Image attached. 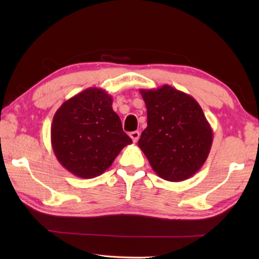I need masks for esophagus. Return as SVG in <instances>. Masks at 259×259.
<instances>
[{
    "mask_svg": "<svg viewBox=\"0 0 259 259\" xmlns=\"http://www.w3.org/2000/svg\"><path fill=\"white\" fill-rule=\"evenodd\" d=\"M130 138L133 139L134 142H137L138 141V139L140 138V133L139 131H133V133H130Z\"/></svg>",
    "mask_w": 259,
    "mask_h": 259,
    "instance_id": "esophagus-1",
    "label": "esophagus"
}]
</instances>
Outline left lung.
<instances>
[{
	"mask_svg": "<svg viewBox=\"0 0 259 259\" xmlns=\"http://www.w3.org/2000/svg\"><path fill=\"white\" fill-rule=\"evenodd\" d=\"M140 93L148 125L138 146L153 171L174 183L192 177L207 160L213 137L199 103L167 84Z\"/></svg>",
	"mask_w": 259,
	"mask_h": 259,
	"instance_id": "obj_1",
	"label": "left lung"
}]
</instances>
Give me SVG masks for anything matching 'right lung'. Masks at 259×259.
<instances>
[{"label": "right lung", "instance_id": "add662e5", "mask_svg": "<svg viewBox=\"0 0 259 259\" xmlns=\"http://www.w3.org/2000/svg\"><path fill=\"white\" fill-rule=\"evenodd\" d=\"M133 144L112 109V98L88 88L64 101L53 117L51 145L62 166L79 178L100 176Z\"/></svg>", "mask_w": 259, "mask_h": 259}]
</instances>
